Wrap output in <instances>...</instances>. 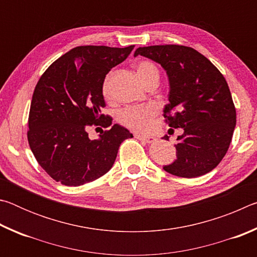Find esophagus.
I'll return each mask as SVG.
<instances>
[{
    "mask_svg": "<svg viewBox=\"0 0 257 257\" xmlns=\"http://www.w3.org/2000/svg\"><path fill=\"white\" fill-rule=\"evenodd\" d=\"M135 136H136V138H138V139L145 141L146 143H149V144H150V143H153V142L156 141V139L154 137H152V136H144V135H139V134H136Z\"/></svg>",
    "mask_w": 257,
    "mask_h": 257,
    "instance_id": "esophagus-1",
    "label": "esophagus"
}]
</instances>
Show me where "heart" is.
Wrapping results in <instances>:
<instances>
[{"mask_svg": "<svg viewBox=\"0 0 257 257\" xmlns=\"http://www.w3.org/2000/svg\"><path fill=\"white\" fill-rule=\"evenodd\" d=\"M137 73L142 81L146 84L151 78L158 77L159 71L154 63L150 61H141L137 64ZM102 92L105 98L111 97V87H110V75L105 77L103 81ZM158 113V108L153 105L145 106H128L120 110L118 113V121L133 130L141 133L150 132L153 124V119Z\"/></svg>", "mask_w": 257, "mask_h": 257, "instance_id": "1", "label": "heart"}]
</instances>
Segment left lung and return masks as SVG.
Returning <instances> with one entry per match:
<instances>
[{
  "instance_id": "8db88e82",
  "label": "left lung",
  "mask_w": 257,
  "mask_h": 257,
  "mask_svg": "<svg viewBox=\"0 0 257 257\" xmlns=\"http://www.w3.org/2000/svg\"><path fill=\"white\" fill-rule=\"evenodd\" d=\"M134 55L153 60L167 71L170 92L163 116L169 127L184 129L177 138V160L164 170L182 178L212 171L227 153L236 127V108L222 73L184 45L138 47Z\"/></svg>"
}]
</instances>
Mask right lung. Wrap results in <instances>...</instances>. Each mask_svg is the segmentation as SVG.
Returning <instances> with one entry per match:
<instances>
[{
	"instance_id": "1",
	"label": "right lung",
	"mask_w": 257,
	"mask_h": 257,
	"mask_svg": "<svg viewBox=\"0 0 257 257\" xmlns=\"http://www.w3.org/2000/svg\"><path fill=\"white\" fill-rule=\"evenodd\" d=\"M123 49L77 46L54 61L35 87L27 133L35 159L52 179L66 186L92 182L110 170L128 129L102 113L107 72L128 58ZM108 127L89 140L88 125Z\"/></svg>"
}]
</instances>
